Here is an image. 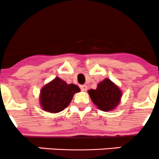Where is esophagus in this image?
I'll use <instances>...</instances> for the list:
<instances>
[{
    "mask_svg": "<svg viewBox=\"0 0 159 159\" xmlns=\"http://www.w3.org/2000/svg\"><path fill=\"white\" fill-rule=\"evenodd\" d=\"M88 87L87 85H85V84H83V85H81V90L82 91H85L86 90H87Z\"/></svg>",
    "mask_w": 159,
    "mask_h": 159,
    "instance_id": "34e87169",
    "label": "esophagus"
}]
</instances>
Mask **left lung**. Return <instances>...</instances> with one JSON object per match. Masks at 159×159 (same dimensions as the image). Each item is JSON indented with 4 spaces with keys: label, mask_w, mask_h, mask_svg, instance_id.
<instances>
[{
    "label": "left lung",
    "mask_w": 159,
    "mask_h": 159,
    "mask_svg": "<svg viewBox=\"0 0 159 159\" xmlns=\"http://www.w3.org/2000/svg\"><path fill=\"white\" fill-rule=\"evenodd\" d=\"M89 94L93 103L104 111L115 109L121 98V90L108 78L99 83L95 90H89Z\"/></svg>",
    "instance_id": "obj_1"
}]
</instances>
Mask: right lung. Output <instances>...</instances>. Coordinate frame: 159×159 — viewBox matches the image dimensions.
<instances>
[{
  "label": "right lung",
  "instance_id": "add662e5",
  "mask_svg": "<svg viewBox=\"0 0 159 159\" xmlns=\"http://www.w3.org/2000/svg\"><path fill=\"white\" fill-rule=\"evenodd\" d=\"M81 91L74 84H68L56 77L41 90L40 104L43 110L51 113H57L69 105L75 93Z\"/></svg>",
  "mask_w": 159,
  "mask_h": 159
}]
</instances>
